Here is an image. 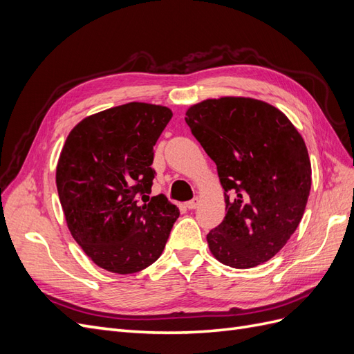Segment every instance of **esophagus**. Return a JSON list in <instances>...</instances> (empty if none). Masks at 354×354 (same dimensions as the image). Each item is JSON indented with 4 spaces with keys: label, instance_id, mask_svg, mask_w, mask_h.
I'll return each mask as SVG.
<instances>
[{
    "label": "esophagus",
    "instance_id": "1",
    "mask_svg": "<svg viewBox=\"0 0 354 354\" xmlns=\"http://www.w3.org/2000/svg\"><path fill=\"white\" fill-rule=\"evenodd\" d=\"M199 203H201V199H199V198H194L192 201L186 202V207H187L189 209H195V208H198Z\"/></svg>",
    "mask_w": 354,
    "mask_h": 354
}]
</instances>
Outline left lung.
Instances as JSON below:
<instances>
[{"label": "left lung", "mask_w": 354, "mask_h": 354, "mask_svg": "<svg viewBox=\"0 0 354 354\" xmlns=\"http://www.w3.org/2000/svg\"><path fill=\"white\" fill-rule=\"evenodd\" d=\"M185 120L224 189L227 212L207 234L211 254L233 269L269 261L297 230L312 186L301 134L279 109L251 97L203 100Z\"/></svg>", "instance_id": "8db88e82"}]
</instances>
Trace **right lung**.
<instances>
[{
	"label": "right lung",
	"mask_w": 354,
	"mask_h": 354,
	"mask_svg": "<svg viewBox=\"0 0 354 354\" xmlns=\"http://www.w3.org/2000/svg\"><path fill=\"white\" fill-rule=\"evenodd\" d=\"M173 112L131 102L75 125L56 168L68 229L102 269L137 273L162 254L180 211L151 195L153 146Z\"/></svg>",
	"instance_id": "add662e5"
}]
</instances>
